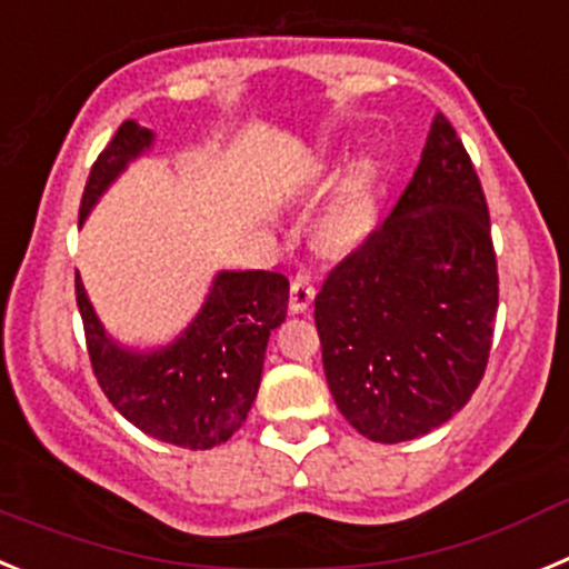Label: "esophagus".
I'll list each match as a JSON object with an SVG mask.
<instances>
[{
  "label": "esophagus",
  "instance_id": "1",
  "mask_svg": "<svg viewBox=\"0 0 569 569\" xmlns=\"http://www.w3.org/2000/svg\"><path fill=\"white\" fill-rule=\"evenodd\" d=\"M315 286H311L309 278H303V274H297L295 280H291V289H289V309L291 311H306L311 306V300H315Z\"/></svg>",
  "mask_w": 569,
  "mask_h": 569
}]
</instances>
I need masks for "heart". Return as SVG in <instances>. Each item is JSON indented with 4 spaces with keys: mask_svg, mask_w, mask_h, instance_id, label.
Returning a JSON list of instances; mask_svg holds the SVG:
<instances>
[{
    "mask_svg": "<svg viewBox=\"0 0 569 569\" xmlns=\"http://www.w3.org/2000/svg\"><path fill=\"white\" fill-rule=\"evenodd\" d=\"M373 223L371 170L368 163H357L340 183L337 196L322 212L320 234L331 249H351L368 234Z\"/></svg>",
    "mask_w": 569,
    "mask_h": 569,
    "instance_id": "b5f03b06",
    "label": "heart"
}]
</instances>
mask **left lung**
Returning a JSON list of instances; mask_svg holds the SVG:
<instances>
[{
	"label": "left lung",
	"instance_id": "1",
	"mask_svg": "<svg viewBox=\"0 0 569 569\" xmlns=\"http://www.w3.org/2000/svg\"><path fill=\"white\" fill-rule=\"evenodd\" d=\"M496 309L488 201L457 130L437 116L397 207L315 297L342 417L388 445L448 422L482 382Z\"/></svg>",
	"mask_w": 569,
	"mask_h": 569
}]
</instances>
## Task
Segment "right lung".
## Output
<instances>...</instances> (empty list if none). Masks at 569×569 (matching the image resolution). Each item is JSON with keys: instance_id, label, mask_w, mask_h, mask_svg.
<instances>
[{"instance_id": "add662e5", "label": "right lung", "mask_w": 569, "mask_h": 569, "mask_svg": "<svg viewBox=\"0 0 569 569\" xmlns=\"http://www.w3.org/2000/svg\"><path fill=\"white\" fill-rule=\"evenodd\" d=\"M150 141L152 132L136 121L116 130L87 178L79 221ZM76 303L90 366L112 408L161 442L207 450L227 442L252 408L266 342L286 317L289 280L280 272H221L196 322L156 355H130L107 340L79 272Z\"/></svg>"}]
</instances>
